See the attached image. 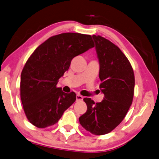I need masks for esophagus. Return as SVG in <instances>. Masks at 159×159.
I'll return each instance as SVG.
<instances>
[{"label":"esophagus","mask_w":159,"mask_h":159,"mask_svg":"<svg viewBox=\"0 0 159 159\" xmlns=\"http://www.w3.org/2000/svg\"><path fill=\"white\" fill-rule=\"evenodd\" d=\"M76 99H77V101H82L83 100V97L81 95H79V94H77V96H76Z\"/></svg>","instance_id":"1"}]
</instances>
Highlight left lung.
Masks as SVG:
<instances>
[{
    "label": "left lung",
    "instance_id": "8db88e82",
    "mask_svg": "<svg viewBox=\"0 0 159 159\" xmlns=\"http://www.w3.org/2000/svg\"><path fill=\"white\" fill-rule=\"evenodd\" d=\"M92 37L104 98L96 103L89 98H84L87 110L79 121L87 131L101 135L112 131L126 116L134 95L135 75L129 59L117 46L101 35Z\"/></svg>",
    "mask_w": 159,
    "mask_h": 159
}]
</instances>
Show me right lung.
<instances>
[{
  "mask_svg": "<svg viewBox=\"0 0 159 159\" xmlns=\"http://www.w3.org/2000/svg\"><path fill=\"white\" fill-rule=\"evenodd\" d=\"M94 47L90 35L64 33L52 36L39 45L22 70L20 96L25 115L40 129L57 124L76 100L57 84L72 58Z\"/></svg>",
  "mask_w": 159,
  "mask_h": 159,
  "instance_id": "right-lung-1",
  "label": "right lung"
}]
</instances>
